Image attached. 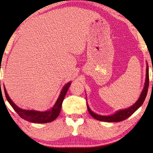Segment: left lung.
<instances>
[{"label":"left lung","instance_id":"8db88e82","mask_svg":"<svg viewBox=\"0 0 153 153\" xmlns=\"http://www.w3.org/2000/svg\"><path fill=\"white\" fill-rule=\"evenodd\" d=\"M149 86V66H146V81H145L144 87V89L140 94V97L137 100L136 102L131 106V107H129L126 109L120 110L115 113L113 115H108V116H103L100 115L98 114H96L94 112H92L90 109L88 105L87 104V108L88 110V112L90 115H92V117L99 121H107V122H120V121H123L128 118L129 116L132 115V114L135 112V111L138 109V108L140 107V106L143 104L145 98H146L147 92H148Z\"/></svg>","mask_w":153,"mask_h":153}]
</instances>
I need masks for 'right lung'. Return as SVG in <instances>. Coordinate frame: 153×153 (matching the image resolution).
<instances>
[{"mask_svg":"<svg viewBox=\"0 0 153 153\" xmlns=\"http://www.w3.org/2000/svg\"><path fill=\"white\" fill-rule=\"evenodd\" d=\"M70 85L71 82H69L67 83V84H65V86H63L60 94L59 96V98H57V100H56L55 104L54 105L53 107H52L50 110L44 111V112H42V111L41 112V111L33 110H24L18 107L12 101L11 98L9 97L4 86V90L7 100H8L9 104L11 105V107L13 108V109L16 111L17 113L21 117L24 119L25 120L30 121V122L32 123H45L51 122V121H54L58 117L59 113L61 112L62 103H63L64 98L65 97L66 93L67 92V90H68L69 86H70Z\"/></svg>","mask_w":153,"mask_h":153,"instance_id":"obj_1","label":"right lung"}]
</instances>
